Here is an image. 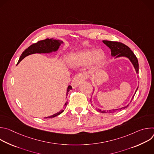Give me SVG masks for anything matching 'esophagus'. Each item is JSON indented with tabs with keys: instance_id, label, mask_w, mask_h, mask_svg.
<instances>
[{
	"instance_id": "1",
	"label": "esophagus",
	"mask_w": 154,
	"mask_h": 154,
	"mask_svg": "<svg viewBox=\"0 0 154 154\" xmlns=\"http://www.w3.org/2000/svg\"><path fill=\"white\" fill-rule=\"evenodd\" d=\"M85 80V76L82 74H78L75 75L74 78L72 81L71 85L73 88H75L79 85L82 83Z\"/></svg>"
}]
</instances>
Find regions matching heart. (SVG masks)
Here are the masks:
<instances>
[{"label": "heart", "instance_id": "obj_1", "mask_svg": "<svg viewBox=\"0 0 154 154\" xmlns=\"http://www.w3.org/2000/svg\"><path fill=\"white\" fill-rule=\"evenodd\" d=\"M105 60L106 56L102 51L88 49L71 54L68 58V63L73 66H82L90 63L89 72L94 75L102 68Z\"/></svg>", "mask_w": 154, "mask_h": 154}]
</instances>
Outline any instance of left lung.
I'll return each instance as SVG.
<instances>
[{"label": "left lung", "instance_id": "left-lung-1", "mask_svg": "<svg viewBox=\"0 0 154 154\" xmlns=\"http://www.w3.org/2000/svg\"><path fill=\"white\" fill-rule=\"evenodd\" d=\"M102 42L105 44V45L108 47L111 50V54L113 57H115V58H119V57H125L128 58L130 61L131 63V64H133L134 67L135 69L136 73L138 74L139 71V64H138V59L135 55L134 53L130 50V49L126 45H124V44L121 42H115V41H106V40H103ZM138 87H137V88L135 92V94H134L133 97H131V100L130 101V103H131V100H132L137 91L138 90ZM129 103H128L127 105L124 106L121 108H116V109H109V110H101L100 109H97L96 108V110L100 113H115L116 112L121 110L122 109H125L127 108L128 105ZM93 105V104L91 103Z\"/></svg>", "mask_w": 154, "mask_h": 154}]
</instances>
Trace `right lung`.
<instances>
[{
	"label": "right lung",
	"instance_id": "add662e5",
	"mask_svg": "<svg viewBox=\"0 0 154 154\" xmlns=\"http://www.w3.org/2000/svg\"><path fill=\"white\" fill-rule=\"evenodd\" d=\"M61 44H64L63 41H60L58 39H54L48 38L45 40L39 41L38 42L31 45L30 47H29L23 52V54H22V55L19 58V60L17 64H18L25 57L32 54H51L52 52H55L58 50ZM71 90H72V86L69 85L67 88V90H66V96ZM67 105H68V102H66L64 103V106L66 108ZM63 112H64V109H61L60 112L55 113L54 115L46 117V118H51L56 117L58 115L62 113Z\"/></svg>",
	"mask_w": 154,
	"mask_h": 154
}]
</instances>
